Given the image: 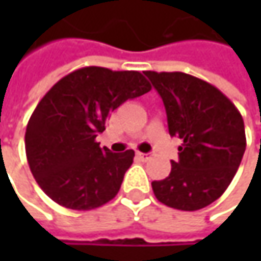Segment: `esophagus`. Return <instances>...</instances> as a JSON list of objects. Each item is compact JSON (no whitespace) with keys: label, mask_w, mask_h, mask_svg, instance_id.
<instances>
[{"label":"esophagus","mask_w":261,"mask_h":261,"mask_svg":"<svg viewBox=\"0 0 261 261\" xmlns=\"http://www.w3.org/2000/svg\"><path fill=\"white\" fill-rule=\"evenodd\" d=\"M136 155H137L140 160H148V159L151 157V154H145V152H137Z\"/></svg>","instance_id":"34e87169"}]
</instances>
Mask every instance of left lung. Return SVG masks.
Returning a JSON list of instances; mask_svg holds the SVG:
<instances>
[{
	"mask_svg": "<svg viewBox=\"0 0 261 261\" xmlns=\"http://www.w3.org/2000/svg\"><path fill=\"white\" fill-rule=\"evenodd\" d=\"M163 99L171 136L182 140L171 174L152 181L168 207L195 212L216 201L234 178L246 137L242 115L215 86L184 72H143Z\"/></svg>",
	"mask_w": 261,
	"mask_h": 261,
	"instance_id": "obj_1",
	"label": "left lung"
}]
</instances>
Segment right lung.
<instances>
[{"label":"right lung","mask_w":261,"mask_h":261,"mask_svg":"<svg viewBox=\"0 0 261 261\" xmlns=\"http://www.w3.org/2000/svg\"><path fill=\"white\" fill-rule=\"evenodd\" d=\"M149 90L137 71L87 66L46 92L27 124L25 152L33 177L53 201L92 210L118 195L134 151L99 148L96 136L113 110Z\"/></svg>","instance_id":"right-lung-1"}]
</instances>
